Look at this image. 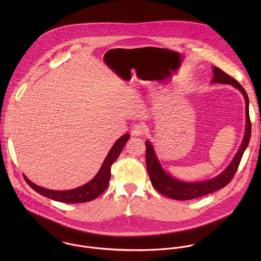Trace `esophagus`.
Segmentation results:
<instances>
[{"label": "esophagus", "instance_id": "esophagus-1", "mask_svg": "<svg viewBox=\"0 0 261 261\" xmlns=\"http://www.w3.org/2000/svg\"><path fill=\"white\" fill-rule=\"evenodd\" d=\"M146 133V126L144 123L142 122H138L133 124L132 126V135L136 136V137H140V136H144Z\"/></svg>", "mask_w": 261, "mask_h": 261}]
</instances>
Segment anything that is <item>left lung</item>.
<instances>
[{
    "label": "left lung",
    "instance_id": "1",
    "mask_svg": "<svg viewBox=\"0 0 261 261\" xmlns=\"http://www.w3.org/2000/svg\"><path fill=\"white\" fill-rule=\"evenodd\" d=\"M213 83H224V84H232L236 88H238L245 98V109H246V130L243 142L237 151L235 158L228 166V168L220 174L218 177L199 183H186L179 181L173 177H170L168 174L164 172L162 169L155 154L154 150L152 149L151 145L149 142H146V162H147V169L149 173V179L152 187L161 194L170 197L175 200H191L196 199L208 194H211L217 190L222 189L226 185H228L231 180L233 179L240 161L242 159L243 152L248 146L251 136V121L249 117V99L245 89L239 84V82L234 79L232 76L225 73L220 68L213 67Z\"/></svg>",
    "mask_w": 261,
    "mask_h": 261
}]
</instances>
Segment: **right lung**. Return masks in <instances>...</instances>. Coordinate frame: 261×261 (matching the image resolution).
Returning <instances> with one entry per match:
<instances>
[{"mask_svg":"<svg viewBox=\"0 0 261 261\" xmlns=\"http://www.w3.org/2000/svg\"><path fill=\"white\" fill-rule=\"evenodd\" d=\"M128 139H129V135L125 134L115 142V144L112 146V149L110 150L109 154L107 155L97 175L89 183L85 184L84 186L79 187L73 190H68V191H53V190H48L33 184L25 176H24V179L27 182V184L33 190H35L40 195L45 196L49 199H52L58 202H63V203H70V204L89 202L97 198L99 195H101L109 186L111 175H112L111 170H112V164L118 158L120 151L123 149Z\"/></svg>","mask_w":261,"mask_h":261,"instance_id":"1","label":"right lung"}]
</instances>
